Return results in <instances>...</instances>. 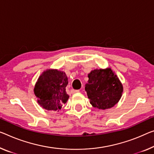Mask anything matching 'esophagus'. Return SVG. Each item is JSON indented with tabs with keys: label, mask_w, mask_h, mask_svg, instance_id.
I'll return each mask as SVG.
<instances>
[{
	"label": "esophagus",
	"mask_w": 154,
	"mask_h": 154,
	"mask_svg": "<svg viewBox=\"0 0 154 154\" xmlns=\"http://www.w3.org/2000/svg\"><path fill=\"white\" fill-rule=\"evenodd\" d=\"M80 90H75V89H72L71 90V93L72 94H75V93H78V92H79Z\"/></svg>",
	"instance_id": "1"
}]
</instances>
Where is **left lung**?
<instances>
[{
	"label": "left lung",
	"instance_id": "left-lung-1",
	"mask_svg": "<svg viewBox=\"0 0 154 154\" xmlns=\"http://www.w3.org/2000/svg\"><path fill=\"white\" fill-rule=\"evenodd\" d=\"M88 78L85 91L94 107L107 109L119 102L123 92V86L111 68L91 70L88 74Z\"/></svg>",
	"mask_w": 154,
	"mask_h": 154
}]
</instances>
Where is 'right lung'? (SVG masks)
I'll use <instances>...</instances> for the list:
<instances>
[{
    "instance_id": "1",
    "label": "right lung",
    "mask_w": 154,
    "mask_h": 154,
    "mask_svg": "<svg viewBox=\"0 0 154 154\" xmlns=\"http://www.w3.org/2000/svg\"><path fill=\"white\" fill-rule=\"evenodd\" d=\"M67 84V75L63 71L56 69L44 71L34 89L38 105L47 111L60 110L69 97L66 92Z\"/></svg>"
}]
</instances>
